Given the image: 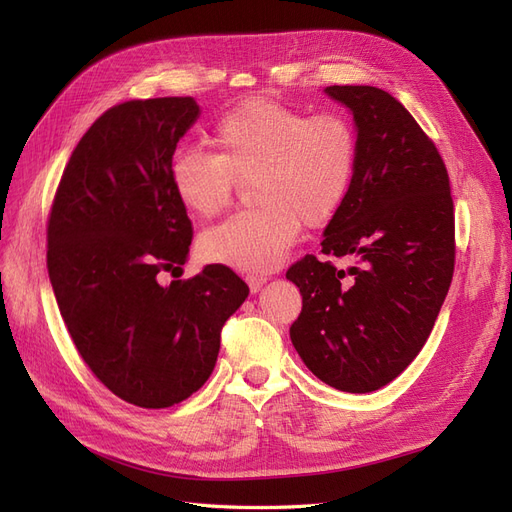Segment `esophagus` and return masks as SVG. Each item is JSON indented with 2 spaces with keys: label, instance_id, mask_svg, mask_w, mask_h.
<instances>
[{
  "label": "esophagus",
  "instance_id": "esophagus-1",
  "mask_svg": "<svg viewBox=\"0 0 512 512\" xmlns=\"http://www.w3.org/2000/svg\"><path fill=\"white\" fill-rule=\"evenodd\" d=\"M267 284V277H258V275H247V286H250V290L256 294L260 292V288Z\"/></svg>",
  "mask_w": 512,
  "mask_h": 512
}]
</instances>
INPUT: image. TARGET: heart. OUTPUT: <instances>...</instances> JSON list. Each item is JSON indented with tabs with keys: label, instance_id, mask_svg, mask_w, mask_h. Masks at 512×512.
<instances>
[{
	"label": "heart",
	"instance_id": "heart-1",
	"mask_svg": "<svg viewBox=\"0 0 512 512\" xmlns=\"http://www.w3.org/2000/svg\"><path fill=\"white\" fill-rule=\"evenodd\" d=\"M220 149L183 147L170 158L168 179L179 203L198 218L220 213L237 181L254 180L260 205L205 230L198 252L241 273L277 269L297 243L303 222L322 226L344 207L352 190L359 143L342 115H309L301 108L256 98L215 126Z\"/></svg>",
	"mask_w": 512,
	"mask_h": 512
}]
</instances>
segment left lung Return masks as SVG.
Segmentation results:
<instances>
[{
	"instance_id": "left-lung-1",
	"label": "left lung",
	"mask_w": 512,
	"mask_h": 512,
	"mask_svg": "<svg viewBox=\"0 0 512 512\" xmlns=\"http://www.w3.org/2000/svg\"><path fill=\"white\" fill-rule=\"evenodd\" d=\"M352 113L359 164L344 207L324 228L322 254L286 273L303 309L290 339L307 369L346 393L395 380L421 352L455 269V213L446 166L414 117L389 91L324 87Z\"/></svg>"
}]
</instances>
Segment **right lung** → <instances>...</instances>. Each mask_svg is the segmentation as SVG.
Listing matches in <instances>:
<instances>
[{
	"label": "right lung",
	"mask_w": 512,
	"mask_h": 512,
	"mask_svg": "<svg viewBox=\"0 0 512 512\" xmlns=\"http://www.w3.org/2000/svg\"><path fill=\"white\" fill-rule=\"evenodd\" d=\"M194 98L123 102L72 151L49 218L46 267L61 318L96 378L128 404L170 408L203 386L224 322L250 288L224 265L181 273L192 222L168 166Z\"/></svg>",
	"instance_id": "obj_1"
}]
</instances>
